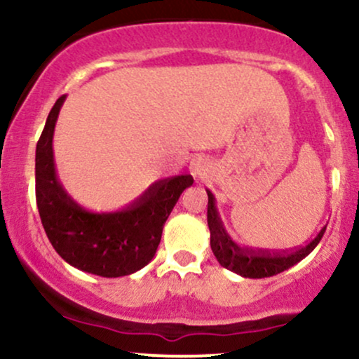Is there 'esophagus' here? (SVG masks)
<instances>
[{
  "label": "esophagus",
  "instance_id": "34e87169",
  "mask_svg": "<svg viewBox=\"0 0 359 359\" xmlns=\"http://www.w3.org/2000/svg\"><path fill=\"white\" fill-rule=\"evenodd\" d=\"M192 174L196 177L197 182H203L209 177V163L208 160L204 158H197L192 165Z\"/></svg>",
  "mask_w": 359,
  "mask_h": 359
}]
</instances>
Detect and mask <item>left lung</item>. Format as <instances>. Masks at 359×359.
I'll return each instance as SVG.
<instances>
[{
  "mask_svg": "<svg viewBox=\"0 0 359 359\" xmlns=\"http://www.w3.org/2000/svg\"><path fill=\"white\" fill-rule=\"evenodd\" d=\"M208 226L209 231H211V250L214 257L221 266L245 278H265L282 273L283 270H288L300 259L306 258L319 245L320 238L324 236L325 226L309 245L292 251V253H285V251L283 253H270V251L241 248L226 231L211 191H208Z\"/></svg>",
  "mask_w": 359,
  "mask_h": 359,
  "instance_id": "8db88e82",
  "label": "left lung"
}]
</instances>
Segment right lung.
<instances>
[{
    "label": "right lung",
    "instance_id": "add662e5",
    "mask_svg": "<svg viewBox=\"0 0 359 359\" xmlns=\"http://www.w3.org/2000/svg\"><path fill=\"white\" fill-rule=\"evenodd\" d=\"M65 96L48 113L35 151V196L48 241L69 265L106 278L131 275L155 257L162 229L192 175L156 180L126 208L90 212L62 187L53 162V130Z\"/></svg>",
    "mask_w": 359,
    "mask_h": 359
}]
</instances>
